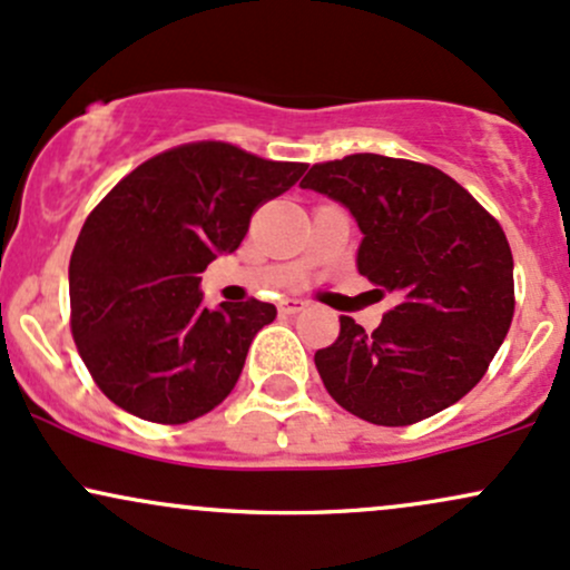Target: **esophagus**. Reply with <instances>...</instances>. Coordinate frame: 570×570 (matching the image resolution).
<instances>
[{
	"mask_svg": "<svg viewBox=\"0 0 570 570\" xmlns=\"http://www.w3.org/2000/svg\"><path fill=\"white\" fill-rule=\"evenodd\" d=\"M305 307H307L305 299H284V303L278 305V311L286 313V316H294V313L305 311Z\"/></svg>",
	"mask_w": 570,
	"mask_h": 570,
	"instance_id": "esophagus-1",
	"label": "esophagus"
}]
</instances>
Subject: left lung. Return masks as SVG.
I'll list each match as a JSON object with an SVG mask.
<instances>
[{"label":"left lung","instance_id":"1","mask_svg":"<svg viewBox=\"0 0 570 570\" xmlns=\"http://www.w3.org/2000/svg\"><path fill=\"white\" fill-rule=\"evenodd\" d=\"M299 187L356 217L358 273L396 299L375 332L340 316L337 340L313 356L330 396L375 426H412L466 396L514 316L499 219L440 168L372 153L316 163Z\"/></svg>","mask_w":570,"mask_h":570}]
</instances>
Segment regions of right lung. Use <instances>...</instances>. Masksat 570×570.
Returning a JSON list of instances; mask_svg holds the SVG:
<instances>
[{"instance_id":"add662e5","label":"right lung","mask_w":570,"mask_h":570,"mask_svg":"<svg viewBox=\"0 0 570 570\" xmlns=\"http://www.w3.org/2000/svg\"><path fill=\"white\" fill-rule=\"evenodd\" d=\"M305 163L193 141L144 160L85 219L69 263L71 337L104 396L141 421H195L225 402L276 305L208 311L200 276Z\"/></svg>"}]
</instances>
